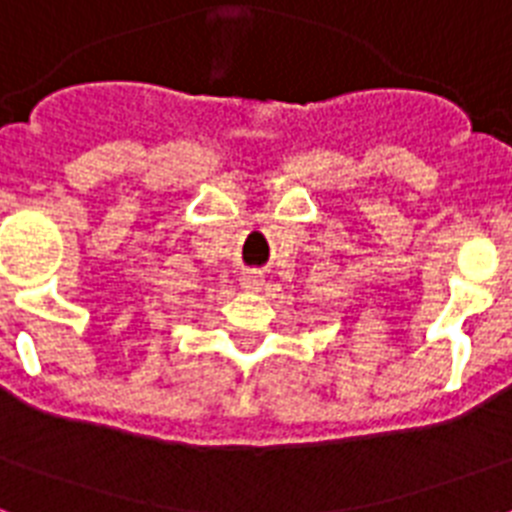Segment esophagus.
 Masks as SVG:
<instances>
[{"label": "esophagus", "mask_w": 512, "mask_h": 512, "mask_svg": "<svg viewBox=\"0 0 512 512\" xmlns=\"http://www.w3.org/2000/svg\"><path fill=\"white\" fill-rule=\"evenodd\" d=\"M239 286H242L244 291H260L263 289V270L242 268L239 270Z\"/></svg>", "instance_id": "obj_1"}]
</instances>
